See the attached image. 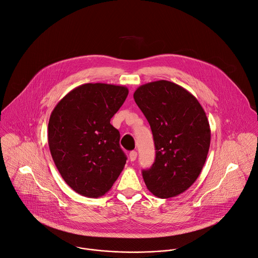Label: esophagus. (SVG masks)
Listing matches in <instances>:
<instances>
[{
    "instance_id": "esophagus-1",
    "label": "esophagus",
    "mask_w": 258,
    "mask_h": 258,
    "mask_svg": "<svg viewBox=\"0 0 258 258\" xmlns=\"http://www.w3.org/2000/svg\"><path fill=\"white\" fill-rule=\"evenodd\" d=\"M137 156H138L137 151H132V152L130 153V159H131V161H135V160L137 159Z\"/></svg>"
}]
</instances>
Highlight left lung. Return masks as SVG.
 <instances>
[{
  "instance_id": "8db88e82",
  "label": "left lung",
  "mask_w": 258,
  "mask_h": 258,
  "mask_svg": "<svg viewBox=\"0 0 258 258\" xmlns=\"http://www.w3.org/2000/svg\"><path fill=\"white\" fill-rule=\"evenodd\" d=\"M134 99L148 120L156 157L142 171L154 196L175 197L188 190L199 176L210 146V126L204 109L186 89L157 81L139 87Z\"/></svg>"
}]
</instances>
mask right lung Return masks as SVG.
Instances as JSON below:
<instances>
[{"label":"right lung","mask_w":258,"mask_h":258,"mask_svg":"<svg viewBox=\"0 0 258 258\" xmlns=\"http://www.w3.org/2000/svg\"><path fill=\"white\" fill-rule=\"evenodd\" d=\"M127 95L123 86L85 84L63 97L51 113L48 142L52 158L65 182L80 195H105L124 167L120 135L110 119Z\"/></svg>","instance_id":"obj_1"}]
</instances>
